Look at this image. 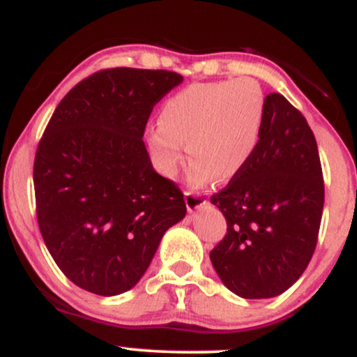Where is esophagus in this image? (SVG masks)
I'll use <instances>...</instances> for the list:
<instances>
[{
  "label": "esophagus",
  "instance_id": "34e87169",
  "mask_svg": "<svg viewBox=\"0 0 357 357\" xmlns=\"http://www.w3.org/2000/svg\"><path fill=\"white\" fill-rule=\"evenodd\" d=\"M184 202H186L188 211H195L198 208H202L206 204V199H204V195L198 191H186L184 192Z\"/></svg>",
  "mask_w": 357,
  "mask_h": 357
}]
</instances>
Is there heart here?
I'll list each match as a JSON object with an SVG mask.
<instances>
[{
	"mask_svg": "<svg viewBox=\"0 0 357 357\" xmlns=\"http://www.w3.org/2000/svg\"><path fill=\"white\" fill-rule=\"evenodd\" d=\"M265 124V96L253 79L192 84L165 102L149 130L151 153L167 178L184 162L188 142L192 183L238 176L255 154Z\"/></svg>",
	"mask_w": 357,
	"mask_h": 357,
	"instance_id": "1",
	"label": "heart"
}]
</instances>
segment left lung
Instances as JSON below:
<instances>
[{"instance_id": "obj_1", "label": "left lung", "mask_w": 357, "mask_h": 357, "mask_svg": "<svg viewBox=\"0 0 357 357\" xmlns=\"http://www.w3.org/2000/svg\"><path fill=\"white\" fill-rule=\"evenodd\" d=\"M211 203L227 235L210 258L233 294L272 298L296 284L317 245L324 178L312 129L284 96L265 97L255 154Z\"/></svg>"}]
</instances>
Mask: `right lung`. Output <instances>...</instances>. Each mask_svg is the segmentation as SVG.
I'll use <instances>...</instances> for the list:
<instances>
[{
    "label": "right lung",
    "instance_id": "1",
    "mask_svg": "<svg viewBox=\"0 0 357 357\" xmlns=\"http://www.w3.org/2000/svg\"><path fill=\"white\" fill-rule=\"evenodd\" d=\"M181 82L167 70L92 73L60 100L40 139V231L65 277L87 292L132 289L186 215L181 190L155 173L142 141L154 105Z\"/></svg>",
    "mask_w": 357,
    "mask_h": 357
}]
</instances>
